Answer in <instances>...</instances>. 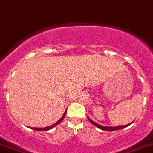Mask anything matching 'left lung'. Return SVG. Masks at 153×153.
<instances>
[{
	"label": "left lung",
	"mask_w": 153,
	"mask_h": 153,
	"mask_svg": "<svg viewBox=\"0 0 153 153\" xmlns=\"http://www.w3.org/2000/svg\"><path fill=\"white\" fill-rule=\"evenodd\" d=\"M88 120L90 121V123H92V124L93 125V126H95L96 127L98 128L103 130V131H117V130H120V129H123V128H125L128 127V126H129L130 125L132 124V123H128V124L127 125H125V126H114V127H109V126H101V125H99L98 124V123H96V122H94L93 120H90L89 117H88Z\"/></svg>",
	"instance_id": "obj_1"
}]
</instances>
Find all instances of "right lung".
Masks as SVG:
<instances>
[{
    "instance_id": "add662e5",
    "label": "right lung",
    "mask_w": 153,
    "mask_h": 153,
    "mask_svg": "<svg viewBox=\"0 0 153 153\" xmlns=\"http://www.w3.org/2000/svg\"><path fill=\"white\" fill-rule=\"evenodd\" d=\"M66 111H67V109L65 111V112H64L63 115L61 117V118H60V119L58 121H57L56 123H54L53 125H52V126H47V127H45V128H30V127H28V128H31V129L35 130V131H48V130H50V129L53 128L54 127H55V126H57V125H58V124H60V123H61L62 121H63V120L64 119V117H65V114H66Z\"/></svg>"
}]
</instances>
